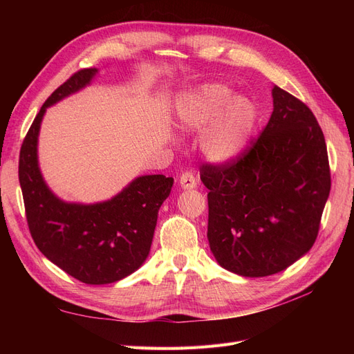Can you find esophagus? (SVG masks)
I'll list each match as a JSON object with an SVG mask.
<instances>
[{"label":"esophagus","instance_id":"obj_1","mask_svg":"<svg viewBox=\"0 0 354 354\" xmlns=\"http://www.w3.org/2000/svg\"><path fill=\"white\" fill-rule=\"evenodd\" d=\"M178 183H180L181 189L190 190V189L196 187V185H198V180H196V177H195V174H194V173H190V171H186V173H183V174L180 176V178H178Z\"/></svg>","mask_w":354,"mask_h":354}]
</instances>
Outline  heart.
<instances>
[{"mask_svg":"<svg viewBox=\"0 0 354 354\" xmlns=\"http://www.w3.org/2000/svg\"><path fill=\"white\" fill-rule=\"evenodd\" d=\"M174 120L183 133H198L202 153L212 162L226 164L248 146L257 122L254 104L234 97L227 85L208 82L189 90L176 102Z\"/></svg>","mask_w":354,"mask_h":354,"instance_id":"obj_1","label":"heart"}]
</instances>
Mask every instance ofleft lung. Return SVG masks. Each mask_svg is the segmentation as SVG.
<instances>
[{
    "instance_id": "1",
    "label": "left lung",
    "mask_w": 354,
    "mask_h": 354,
    "mask_svg": "<svg viewBox=\"0 0 354 354\" xmlns=\"http://www.w3.org/2000/svg\"><path fill=\"white\" fill-rule=\"evenodd\" d=\"M269 122L242 156L202 165L208 242L243 277L279 273L306 255L330 190L326 143L313 112L274 85Z\"/></svg>"
}]
</instances>
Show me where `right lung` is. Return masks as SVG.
Wrapping results in <instances>:
<instances>
[{
	"mask_svg": "<svg viewBox=\"0 0 354 354\" xmlns=\"http://www.w3.org/2000/svg\"><path fill=\"white\" fill-rule=\"evenodd\" d=\"M99 69H82L42 104L19 158L26 220L38 250L63 272L87 285L121 281L140 267L151 251L158 211L174 178L136 177L113 198L95 203L66 202L53 194L38 164V136L47 108L90 85Z\"/></svg>",
	"mask_w": 354,
	"mask_h": 354,
	"instance_id": "1",
	"label": "right lung"
}]
</instances>
